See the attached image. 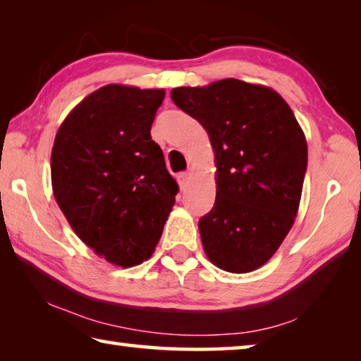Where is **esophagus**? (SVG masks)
I'll return each instance as SVG.
<instances>
[{"mask_svg": "<svg viewBox=\"0 0 361 361\" xmlns=\"http://www.w3.org/2000/svg\"><path fill=\"white\" fill-rule=\"evenodd\" d=\"M176 180H178L180 188L185 189L186 185H188V181H189V173L188 172H181V173H178V176H176Z\"/></svg>", "mask_w": 361, "mask_h": 361, "instance_id": "esophagus-1", "label": "esophagus"}]
</instances>
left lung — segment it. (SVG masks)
<instances>
[{
    "mask_svg": "<svg viewBox=\"0 0 361 361\" xmlns=\"http://www.w3.org/2000/svg\"><path fill=\"white\" fill-rule=\"evenodd\" d=\"M170 95L200 122L215 151V205L199 221L205 253L223 271L252 272L295 223L307 169L301 127L276 90L239 79Z\"/></svg>",
    "mask_w": 361,
    "mask_h": 361,
    "instance_id": "8db88e82",
    "label": "left lung"
}]
</instances>
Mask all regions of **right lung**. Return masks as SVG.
<instances>
[{
  "label": "right lung",
  "instance_id": "add662e5",
  "mask_svg": "<svg viewBox=\"0 0 361 361\" xmlns=\"http://www.w3.org/2000/svg\"><path fill=\"white\" fill-rule=\"evenodd\" d=\"M166 92L109 84L66 116L51 156L52 189L85 245L121 267L149 258L178 185L151 126Z\"/></svg>",
  "mask_w": 361,
  "mask_h": 361
}]
</instances>
